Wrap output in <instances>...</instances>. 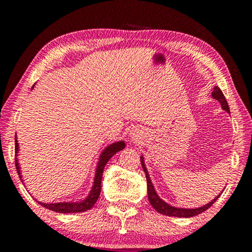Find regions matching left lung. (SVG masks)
I'll use <instances>...</instances> for the list:
<instances>
[{"mask_svg":"<svg viewBox=\"0 0 252 252\" xmlns=\"http://www.w3.org/2000/svg\"><path fill=\"white\" fill-rule=\"evenodd\" d=\"M212 97L217 99V101L220 102V104H221V108L225 110V111L229 112L228 103H227L225 96H223L222 92H221V89H220L219 87H217V86L215 88H213ZM141 164H142V168H143L144 173H146V178H147L148 198H149V202H150L151 206H153V208L156 210L157 212L161 213V215H165V216H168V217H179V218H190V217L197 216V215H199V213L204 212L205 210H208L210 206H211L213 203H215L217 199L219 198L220 195L217 196L215 199H212V201L208 203V204H205L204 206H201V208H197V209H181V208H174V206L168 205L166 202H164L163 199H161L159 196L157 195L156 190H155L154 186H153V184H151L149 173H148L146 165H144L143 157H141Z\"/></svg>","mask_w":252,"mask_h":252,"instance_id":"obj_1","label":"left lung"}]
</instances>
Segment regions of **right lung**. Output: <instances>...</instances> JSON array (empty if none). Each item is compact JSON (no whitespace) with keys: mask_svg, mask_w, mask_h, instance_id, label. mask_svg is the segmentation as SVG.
Instances as JSON below:
<instances>
[{"mask_svg":"<svg viewBox=\"0 0 252 252\" xmlns=\"http://www.w3.org/2000/svg\"><path fill=\"white\" fill-rule=\"evenodd\" d=\"M34 87V86H33ZM32 87V88H33ZM19 144L17 142V135L15 137V163H16V168L17 172H18L19 178H22V174H20V167L18 164V159H17V154H18L19 150ZM125 148V142L124 141H119V142L110 144L103 150V153L99 156L97 167H96V173H95V179H94V185H93L92 190L89 192V195L86 197L84 201L81 202H64V203H49V204H46V203L39 202L44 208L51 210V211L60 212V213H77V212H85L87 210L92 209L93 206L99 197V194H101V181H102V175H103V170H104V166L108 163L110 158H111L113 155L118 153V151L123 150ZM22 180V179H20ZM23 181V180H22Z\"/></svg>","mask_w":252,"mask_h":252,"instance_id":"obj_1","label":"right lung"}]
</instances>
